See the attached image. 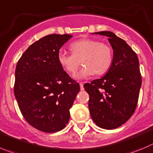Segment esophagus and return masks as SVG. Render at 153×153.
Instances as JSON below:
<instances>
[{"mask_svg": "<svg viewBox=\"0 0 153 153\" xmlns=\"http://www.w3.org/2000/svg\"><path fill=\"white\" fill-rule=\"evenodd\" d=\"M79 85H80V89L81 90H83V82H79Z\"/></svg>", "mask_w": 153, "mask_h": 153, "instance_id": "1", "label": "esophagus"}]
</instances>
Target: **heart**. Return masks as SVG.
Instances as JSON below:
<instances>
[{"label": "heart", "mask_w": 153, "mask_h": 153, "mask_svg": "<svg viewBox=\"0 0 153 153\" xmlns=\"http://www.w3.org/2000/svg\"><path fill=\"white\" fill-rule=\"evenodd\" d=\"M72 54L59 51L58 60L61 66L69 74L77 71L81 63L83 65L76 77L83 79L95 74L101 76L111 68L113 60L112 48L107 43L92 39H81L70 45Z\"/></svg>", "instance_id": "b5f03b06"}]
</instances>
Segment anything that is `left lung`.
Returning a JSON list of instances; mask_svg holds the SVG:
<instances>
[{
    "label": "left lung",
    "mask_w": 153,
    "mask_h": 153,
    "mask_svg": "<svg viewBox=\"0 0 153 153\" xmlns=\"http://www.w3.org/2000/svg\"><path fill=\"white\" fill-rule=\"evenodd\" d=\"M107 36L113 49L111 68L104 76L84 85L89 95L88 108L94 123L104 129L121 126L133 115L142 83L139 60L133 49L111 31Z\"/></svg>",
    "instance_id": "8db88e82"
}]
</instances>
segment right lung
Returning <instances> with one entry per match:
<instances>
[{
    "label": "right lung",
    "instance_id": "add662e5",
    "mask_svg": "<svg viewBox=\"0 0 153 153\" xmlns=\"http://www.w3.org/2000/svg\"><path fill=\"white\" fill-rule=\"evenodd\" d=\"M70 34H49L32 43L16 68L14 94L25 119L47 133L61 131L70 119V109L79 91L58 60Z\"/></svg>",
    "mask_w": 153,
    "mask_h": 153
}]
</instances>
